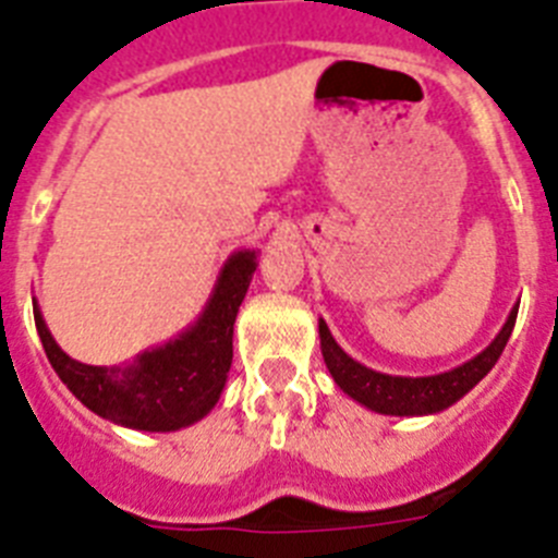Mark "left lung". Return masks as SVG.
Returning a JSON list of instances; mask_svg holds the SVG:
<instances>
[{
	"instance_id": "8db88e82",
	"label": "left lung",
	"mask_w": 558,
	"mask_h": 558,
	"mask_svg": "<svg viewBox=\"0 0 558 558\" xmlns=\"http://www.w3.org/2000/svg\"><path fill=\"white\" fill-rule=\"evenodd\" d=\"M517 308H510L508 320H505L502 331L494 337V343L488 349L476 354L474 360H468L462 366L451 368V372L434 374V377H391V374H380L374 368H366L357 360H351L340 345L335 343L329 326L320 320V349L326 368L331 372L335 383L343 388L351 400H357L360 405L377 411V414L391 416H423L437 414L453 405L457 400L471 391L476 383L496 366V360L502 354L505 343H508L513 323H517Z\"/></svg>"
}]
</instances>
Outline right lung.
Listing matches in <instances>:
<instances>
[{
  "instance_id": "right-lung-1",
  "label": "right lung",
  "mask_w": 558,
  "mask_h": 558,
  "mask_svg": "<svg viewBox=\"0 0 558 558\" xmlns=\"http://www.w3.org/2000/svg\"><path fill=\"white\" fill-rule=\"evenodd\" d=\"M255 250L229 257L215 283L207 308L175 340L144 351L133 366H84L68 357L45 326L39 306H33L36 331L59 380L110 423L138 430H178L198 423L215 409L232 366V329L252 271Z\"/></svg>"
}]
</instances>
